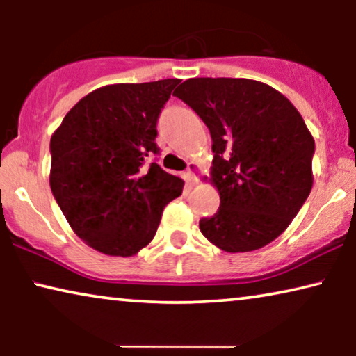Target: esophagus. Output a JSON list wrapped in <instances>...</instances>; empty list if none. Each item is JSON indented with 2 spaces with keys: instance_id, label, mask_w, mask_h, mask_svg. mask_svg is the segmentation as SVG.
Returning <instances> with one entry per match:
<instances>
[{
  "instance_id": "34e87169",
  "label": "esophagus",
  "mask_w": 356,
  "mask_h": 356,
  "mask_svg": "<svg viewBox=\"0 0 356 356\" xmlns=\"http://www.w3.org/2000/svg\"><path fill=\"white\" fill-rule=\"evenodd\" d=\"M197 172H199V165L196 162H189L188 163V170H186V178L189 183H197Z\"/></svg>"
}]
</instances>
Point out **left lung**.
Returning <instances> with one entry per match:
<instances>
[{
	"label": "left lung",
	"mask_w": 356,
	"mask_h": 356,
	"mask_svg": "<svg viewBox=\"0 0 356 356\" xmlns=\"http://www.w3.org/2000/svg\"><path fill=\"white\" fill-rule=\"evenodd\" d=\"M173 95L211 131V181L220 207L199 220L202 235L227 252L269 245L313 188L314 139L298 110L274 87L252 79L194 77Z\"/></svg>",
	"instance_id": "1"
}]
</instances>
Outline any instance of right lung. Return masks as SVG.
Segmentation results:
<instances>
[{"label":"right lung","instance_id":"add662e5","mask_svg":"<svg viewBox=\"0 0 356 356\" xmlns=\"http://www.w3.org/2000/svg\"><path fill=\"white\" fill-rule=\"evenodd\" d=\"M179 79L111 84L81 99L50 140V186L86 245L134 256L157 232L184 181L152 162L157 120Z\"/></svg>","mask_w":356,"mask_h":356}]
</instances>
